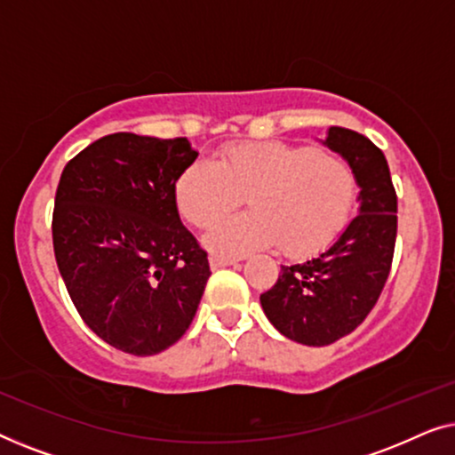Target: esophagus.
Returning a JSON list of instances; mask_svg holds the SVG:
<instances>
[{
	"mask_svg": "<svg viewBox=\"0 0 455 455\" xmlns=\"http://www.w3.org/2000/svg\"><path fill=\"white\" fill-rule=\"evenodd\" d=\"M240 259L235 257H223V254H211L209 257V263L213 269H221V267H229V265H235Z\"/></svg>",
	"mask_w": 455,
	"mask_h": 455,
	"instance_id": "obj_1",
	"label": "esophagus"
}]
</instances>
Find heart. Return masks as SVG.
I'll return each instance as SVG.
<instances>
[{
	"label": "heart",
	"instance_id": "heart-1",
	"mask_svg": "<svg viewBox=\"0 0 455 455\" xmlns=\"http://www.w3.org/2000/svg\"><path fill=\"white\" fill-rule=\"evenodd\" d=\"M246 195L251 211L228 217L204 235L217 254L252 252L275 244L291 257L327 246L350 217L356 178L344 159L283 142H242L215 164L198 159L180 173V213L207 228Z\"/></svg>",
	"mask_w": 455,
	"mask_h": 455
}]
</instances>
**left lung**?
<instances>
[{"instance_id": "obj_1", "label": "left lung", "mask_w": 455, "mask_h": 455, "mask_svg": "<svg viewBox=\"0 0 455 455\" xmlns=\"http://www.w3.org/2000/svg\"><path fill=\"white\" fill-rule=\"evenodd\" d=\"M321 142L352 167L358 215L319 254L282 265L277 283L260 294L271 325L304 346L333 344L366 319L387 282L397 234V198L381 148L339 126Z\"/></svg>"}]
</instances>
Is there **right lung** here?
I'll return each mask as SVG.
<instances>
[{
	"label": "right lung",
	"instance_id": "1",
	"mask_svg": "<svg viewBox=\"0 0 455 455\" xmlns=\"http://www.w3.org/2000/svg\"><path fill=\"white\" fill-rule=\"evenodd\" d=\"M196 157L188 139L116 132L61 172L52 226L61 279L86 325L134 356L182 338L211 275L176 204Z\"/></svg>",
	"mask_w": 455,
	"mask_h": 455
}]
</instances>
